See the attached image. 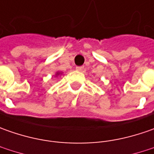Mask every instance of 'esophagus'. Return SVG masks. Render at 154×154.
I'll return each mask as SVG.
<instances>
[{"mask_svg": "<svg viewBox=\"0 0 154 154\" xmlns=\"http://www.w3.org/2000/svg\"><path fill=\"white\" fill-rule=\"evenodd\" d=\"M76 70L78 71V72H82V70H83V66H77L76 67Z\"/></svg>", "mask_w": 154, "mask_h": 154, "instance_id": "obj_1", "label": "esophagus"}]
</instances>
